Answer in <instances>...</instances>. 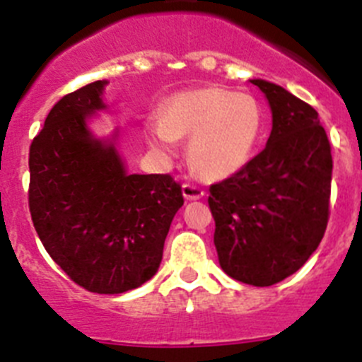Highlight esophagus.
Instances as JSON below:
<instances>
[{"mask_svg": "<svg viewBox=\"0 0 362 362\" xmlns=\"http://www.w3.org/2000/svg\"><path fill=\"white\" fill-rule=\"evenodd\" d=\"M182 194H184L185 200H200L204 198V189H200L198 185L192 184H184L182 185Z\"/></svg>", "mask_w": 362, "mask_h": 362, "instance_id": "1", "label": "esophagus"}]
</instances>
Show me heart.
Listing matches in <instances>:
<instances>
[{"mask_svg": "<svg viewBox=\"0 0 362 362\" xmlns=\"http://www.w3.org/2000/svg\"><path fill=\"white\" fill-rule=\"evenodd\" d=\"M262 124V109L253 96L204 87L165 101L162 116L148 123L146 139L165 158L177 153V139H189L192 168L209 180H225L253 157Z\"/></svg>", "mask_w": 362, "mask_h": 362, "instance_id": "obj_1", "label": "heart"}]
</instances>
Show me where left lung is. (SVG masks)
I'll return each instance as SVG.
<instances>
[{
  "mask_svg": "<svg viewBox=\"0 0 362 362\" xmlns=\"http://www.w3.org/2000/svg\"><path fill=\"white\" fill-rule=\"evenodd\" d=\"M272 109L266 148L239 173L211 185L219 266L266 288L298 272L329 221L332 155L318 112L276 83L255 78Z\"/></svg>",
  "mask_w": 362,
  "mask_h": 362,
  "instance_id": "left-lung-1",
  "label": "left lung"
}]
</instances>
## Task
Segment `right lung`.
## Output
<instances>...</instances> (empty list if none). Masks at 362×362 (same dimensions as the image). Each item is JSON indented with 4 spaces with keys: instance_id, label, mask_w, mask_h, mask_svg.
I'll list each match as a JSON object with an SVG mask.
<instances>
[{
    "instance_id": "add662e5",
    "label": "right lung",
    "mask_w": 362,
    "mask_h": 362,
    "mask_svg": "<svg viewBox=\"0 0 362 362\" xmlns=\"http://www.w3.org/2000/svg\"><path fill=\"white\" fill-rule=\"evenodd\" d=\"M98 80L64 96L30 146V212L49 257L98 295L139 288L157 273L165 235L184 205L170 175L128 173L119 130L98 137L107 110Z\"/></svg>"
}]
</instances>
